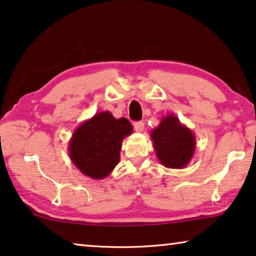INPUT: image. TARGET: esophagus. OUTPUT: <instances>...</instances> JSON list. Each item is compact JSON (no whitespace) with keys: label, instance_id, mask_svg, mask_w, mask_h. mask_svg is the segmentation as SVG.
<instances>
[{"label":"esophagus","instance_id":"obj_1","mask_svg":"<svg viewBox=\"0 0 256 256\" xmlns=\"http://www.w3.org/2000/svg\"><path fill=\"white\" fill-rule=\"evenodd\" d=\"M134 130L136 132H142L144 130V122H136L134 123Z\"/></svg>","mask_w":256,"mask_h":256}]
</instances>
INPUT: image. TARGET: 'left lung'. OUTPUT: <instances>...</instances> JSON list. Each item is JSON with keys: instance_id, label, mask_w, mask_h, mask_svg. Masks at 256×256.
<instances>
[{"instance_id": "1", "label": "left lung", "mask_w": 256, "mask_h": 256, "mask_svg": "<svg viewBox=\"0 0 256 256\" xmlns=\"http://www.w3.org/2000/svg\"><path fill=\"white\" fill-rule=\"evenodd\" d=\"M158 160L168 168H184L196 149V138L176 115L162 117L160 125L150 132Z\"/></svg>"}]
</instances>
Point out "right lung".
Segmentation results:
<instances>
[{"instance_id":"obj_1","label":"right lung","mask_w":256,"mask_h":256,"mask_svg":"<svg viewBox=\"0 0 256 256\" xmlns=\"http://www.w3.org/2000/svg\"><path fill=\"white\" fill-rule=\"evenodd\" d=\"M133 128L122 117L115 118L112 112H96L77 128L68 144L70 157L84 176L101 180L118 164L122 142Z\"/></svg>"}]
</instances>
